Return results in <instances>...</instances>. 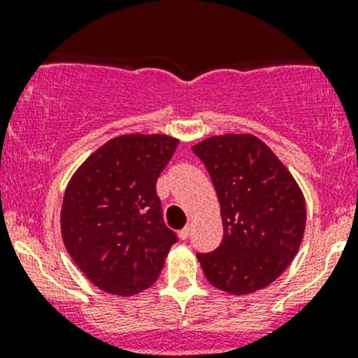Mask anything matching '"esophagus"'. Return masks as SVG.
<instances>
[{
    "mask_svg": "<svg viewBox=\"0 0 358 358\" xmlns=\"http://www.w3.org/2000/svg\"><path fill=\"white\" fill-rule=\"evenodd\" d=\"M190 232H192V225H187L185 229H183V230H180V232H178L180 239H182V241L189 239V237H190Z\"/></svg>",
    "mask_w": 358,
    "mask_h": 358,
    "instance_id": "1",
    "label": "esophagus"
}]
</instances>
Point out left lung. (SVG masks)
Listing matches in <instances>:
<instances>
[{
  "instance_id": "1",
  "label": "left lung",
  "mask_w": 358,
  "mask_h": 358,
  "mask_svg": "<svg viewBox=\"0 0 358 358\" xmlns=\"http://www.w3.org/2000/svg\"><path fill=\"white\" fill-rule=\"evenodd\" d=\"M204 162L220 201L222 244L197 255L209 284L249 294L289 266L303 241L306 206L289 169L249 133L216 135L192 147Z\"/></svg>"
}]
</instances>
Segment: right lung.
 I'll return each mask as SVG.
<instances>
[{
    "instance_id": "right-lung-1",
    "label": "right lung",
    "mask_w": 358,
    "mask_h": 358,
    "mask_svg": "<svg viewBox=\"0 0 358 358\" xmlns=\"http://www.w3.org/2000/svg\"><path fill=\"white\" fill-rule=\"evenodd\" d=\"M180 140L121 135L72 175L60 211L72 262L102 291L131 296L152 286L176 234L162 222L156 182Z\"/></svg>"
}]
</instances>
